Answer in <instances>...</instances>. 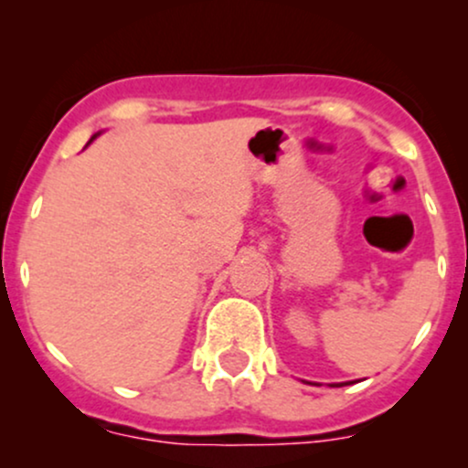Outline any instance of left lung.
I'll use <instances>...</instances> for the list:
<instances>
[{
  "instance_id": "obj_1",
  "label": "left lung",
  "mask_w": 468,
  "mask_h": 468,
  "mask_svg": "<svg viewBox=\"0 0 468 468\" xmlns=\"http://www.w3.org/2000/svg\"><path fill=\"white\" fill-rule=\"evenodd\" d=\"M343 385H347V383H341V385H332V388H343Z\"/></svg>"
}]
</instances>
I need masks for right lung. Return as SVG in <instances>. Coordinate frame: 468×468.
Returning <instances> with one entry per match:
<instances>
[{"label":"right lung","mask_w":468,"mask_h":468,"mask_svg":"<svg viewBox=\"0 0 468 468\" xmlns=\"http://www.w3.org/2000/svg\"><path fill=\"white\" fill-rule=\"evenodd\" d=\"M94 138H96V136H92V141H94ZM92 141H90V143H92Z\"/></svg>","instance_id":"obj_1"}]
</instances>
